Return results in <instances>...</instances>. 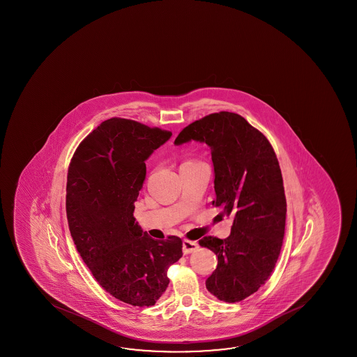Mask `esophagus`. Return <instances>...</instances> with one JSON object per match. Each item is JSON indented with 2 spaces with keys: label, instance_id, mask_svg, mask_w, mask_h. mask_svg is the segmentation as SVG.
<instances>
[{
  "label": "esophagus",
  "instance_id": "34e87169",
  "mask_svg": "<svg viewBox=\"0 0 357 357\" xmlns=\"http://www.w3.org/2000/svg\"><path fill=\"white\" fill-rule=\"evenodd\" d=\"M198 243L197 241H190V240H184L183 241V252L184 254H190V252L198 250Z\"/></svg>",
  "mask_w": 357,
  "mask_h": 357
}]
</instances>
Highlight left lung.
Listing matches in <instances>:
<instances>
[{
  "label": "left lung",
  "mask_w": 357,
  "mask_h": 357,
  "mask_svg": "<svg viewBox=\"0 0 357 357\" xmlns=\"http://www.w3.org/2000/svg\"><path fill=\"white\" fill-rule=\"evenodd\" d=\"M190 141L211 146L213 205L234 218L227 239L199 240L218 257V266L205 285L219 300L238 303L265 284L280 255L287 219L280 165L268 138L231 112L190 123L174 144Z\"/></svg>",
  "instance_id": "8db88e82"
}]
</instances>
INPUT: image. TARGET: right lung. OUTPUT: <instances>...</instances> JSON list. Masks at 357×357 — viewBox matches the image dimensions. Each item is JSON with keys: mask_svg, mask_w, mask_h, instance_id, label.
<instances>
[{"mask_svg": "<svg viewBox=\"0 0 357 357\" xmlns=\"http://www.w3.org/2000/svg\"><path fill=\"white\" fill-rule=\"evenodd\" d=\"M172 132L111 118L81 142L70 159L66 211L88 269L112 296L133 306L157 303L181 255V238L152 239L135 222L146 160Z\"/></svg>", "mask_w": 357, "mask_h": 357, "instance_id": "add662e5", "label": "right lung"}]
</instances>
